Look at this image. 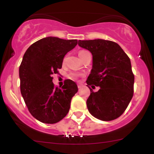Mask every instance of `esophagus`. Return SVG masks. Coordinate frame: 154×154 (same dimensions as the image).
<instances>
[{"label": "esophagus", "mask_w": 154, "mask_h": 154, "mask_svg": "<svg viewBox=\"0 0 154 154\" xmlns=\"http://www.w3.org/2000/svg\"><path fill=\"white\" fill-rule=\"evenodd\" d=\"M77 86H78V88H79H79H82V85H81V84H78V85H77Z\"/></svg>", "instance_id": "obj_1"}]
</instances>
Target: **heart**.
<instances>
[{"label": "heart", "mask_w": 154, "mask_h": 154, "mask_svg": "<svg viewBox=\"0 0 154 154\" xmlns=\"http://www.w3.org/2000/svg\"><path fill=\"white\" fill-rule=\"evenodd\" d=\"M87 52H88V51H79V57H80L81 56H82L83 54H85V53H87ZM77 77V74H72V75H71L72 78H76V77Z\"/></svg>", "instance_id": "obj_1"}]
</instances>
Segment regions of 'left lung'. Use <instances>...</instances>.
Masks as SVG:
<instances>
[{
  "label": "left lung",
  "mask_w": 154,
  "mask_h": 154,
  "mask_svg": "<svg viewBox=\"0 0 154 154\" xmlns=\"http://www.w3.org/2000/svg\"><path fill=\"white\" fill-rule=\"evenodd\" d=\"M79 46L93 56V66L87 81L91 90L87 107L92 116L102 121L120 116L133 96L135 77L130 58L117 43L97 39L78 41ZM91 87L99 86L98 91Z\"/></svg>",
  "instance_id": "left-lung-1"
}]
</instances>
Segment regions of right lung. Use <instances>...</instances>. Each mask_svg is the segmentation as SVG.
Masks as SVG:
<instances>
[{
  "mask_svg": "<svg viewBox=\"0 0 154 154\" xmlns=\"http://www.w3.org/2000/svg\"><path fill=\"white\" fill-rule=\"evenodd\" d=\"M77 40L47 37L27 48L19 66L21 93L33 117L45 124H55L68 114L77 84L66 79L61 88L53 83V74L62 66L64 56L75 48Z\"/></svg>",
  "mask_w": 154,
  "mask_h": 154,
  "instance_id": "right-lung-1",
  "label": "right lung"
}]
</instances>
